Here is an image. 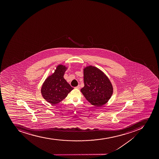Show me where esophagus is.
<instances>
[{"label":"esophagus","mask_w":159,"mask_h":159,"mask_svg":"<svg viewBox=\"0 0 159 159\" xmlns=\"http://www.w3.org/2000/svg\"><path fill=\"white\" fill-rule=\"evenodd\" d=\"M80 88V85H78L77 86H76V87H75V89H79Z\"/></svg>","instance_id":"obj_1"}]
</instances>
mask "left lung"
<instances>
[{"label": "left lung", "mask_w": 159, "mask_h": 159, "mask_svg": "<svg viewBox=\"0 0 159 159\" xmlns=\"http://www.w3.org/2000/svg\"><path fill=\"white\" fill-rule=\"evenodd\" d=\"M84 86L81 91L93 105L101 107L107 103L113 93V86L108 78L100 69L89 66L83 69Z\"/></svg>", "instance_id": "8db88e82"}]
</instances>
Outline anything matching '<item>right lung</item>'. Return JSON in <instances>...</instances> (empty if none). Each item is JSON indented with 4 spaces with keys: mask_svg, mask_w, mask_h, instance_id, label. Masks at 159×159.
<instances>
[{
    "mask_svg": "<svg viewBox=\"0 0 159 159\" xmlns=\"http://www.w3.org/2000/svg\"><path fill=\"white\" fill-rule=\"evenodd\" d=\"M66 69L65 66L58 65L54 73L49 76L43 84L41 93L43 97L48 103H59L73 89L63 78Z\"/></svg>",
    "mask_w": 159,
    "mask_h": 159,
    "instance_id": "add662e5",
    "label": "right lung"
}]
</instances>
